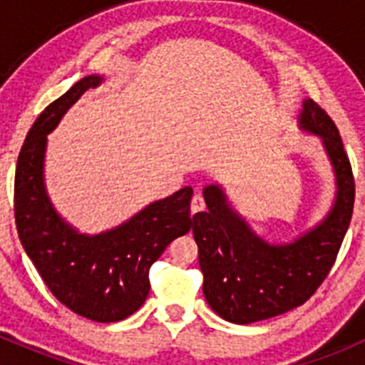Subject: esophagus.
<instances>
[{"mask_svg":"<svg viewBox=\"0 0 365 365\" xmlns=\"http://www.w3.org/2000/svg\"><path fill=\"white\" fill-rule=\"evenodd\" d=\"M205 210V199L201 197V195H193L192 199V214H197V212Z\"/></svg>","mask_w":365,"mask_h":365,"instance_id":"obj_1","label":"esophagus"}]
</instances>
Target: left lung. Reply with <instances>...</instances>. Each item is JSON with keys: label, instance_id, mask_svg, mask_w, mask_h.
<instances>
[{"label": "left lung", "instance_id": "8db88e82", "mask_svg": "<svg viewBox=\"0 0 365 365\" xmlns=\"http://www.w3.org/2000/svg\"><path fill=\"white\" fill-rule=\"evenodd\" d=\"M299 128L318 135L336 175V199L327 217L292 243L270 245L228 205L219 185L202 190L206 212L193 215L202 292L221 318L247 325L299 307L327 278L349 228L354 179L333 118L305 100Z\"/></svg>", "mask_w": 365, "mask_h": 365}]
</instances>
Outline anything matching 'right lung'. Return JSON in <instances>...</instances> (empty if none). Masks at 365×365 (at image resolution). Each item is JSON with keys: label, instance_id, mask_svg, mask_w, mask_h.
<instances>
[{"label": "right lung", "instance_id": "obj_1", "mask_svg": "<svg viewBox=\"0 0 365 365\" xmlns=\"http://www.w3.org/2000/svg\"><path fill=\"white\" fill-rule=\"evenodd\" d=\"M100 82L98 74L82 78L32 124L16 164L14 217L25 252L58 302L83 318L111 324L140 309L150 294L151 265L168 245L192 228L193 190L185 186L120 227L96 235L80 234L58 215L43 182L47 135Z\"/></svg>", "mask_w": 365, "mask_h": 365}]
</instances>
